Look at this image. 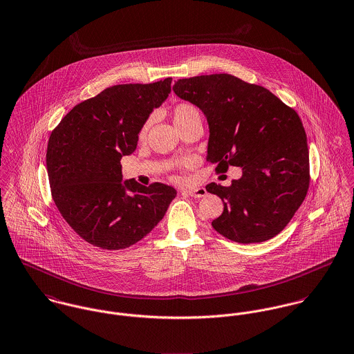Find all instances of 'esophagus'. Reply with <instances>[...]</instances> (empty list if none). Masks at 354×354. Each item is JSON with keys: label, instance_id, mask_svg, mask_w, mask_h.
<instances>
[{"label": "esophagus", "instance_id": "esophagus-1", "mask_svg": "<svg viewBox=\"0 0 354 354\" xmlns=\"http://www.w3.org/2000/svg\"><path fill=\"white\" fill-rule=\"evenodd\" d=\"M185 193H187L189 196H193V198H202V196H206L207 192L205 187H196V189H190V190H186Z\"/></svg>", "mask_w": 354, "mask_h": 354}]
</instances>
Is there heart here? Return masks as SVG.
Returning <instances> with one entry per match:
<instances>
[{
  "mask_svg": "<svg viewBox=\"0 0 354 354\" xmlns=\"http://www.w3.org/2000/svg\"><path fill=\"white\" fill-rule=\"evenodd\" d=\"M192 118H199V111L196 110V106L190 104V103H179L174 107L172 110V120H174V124L176 126V129L183 124L185 122H187L189 119ZM148 129H149V122H147L144 124V127L141 129L140 131V138H144L148 133Z\"/></svg>",
  "mask_w": 354,
  "mask_h": 354,
  "instance_id": "heart-1",
  "label": "heart"
}]
</instances>
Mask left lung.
<instances>
[{
    "instance_id": "8db88e82",
    "label": "left lung",
    "mask_w": 354,
    "mask_h": 354,
    "mask_svg": "<svg viewBox=\"0 0 354 354\" xmlns=\"http://www.w3.org/2000/svg\"><path fill=\"white\" fill-rule=\"evenodd\" d=\"M174 92L207 119V156L217 172L230 165L241 178L206 190L223 199L212 227L236 243L278 235L303 203L310 186L307 136L297 113L269 89L231 75L178 80Z\"/></svg>"
}]
</instances>
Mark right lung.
Instances as JSON below:
<instances>
[{
    "instance_id": "1",
    "label": "right lung",
    "mask_w": 354,
    "mask_h": 354,
    "mask_svg": "<svg viewBox=\"0 0 354 354\" xmlns=\"http://www.w3.org/2000/svg\"><path fill=\"white\" fill-rule=\"evenodd\" d=\"M172 79L120 84L75 106L53 130L46 164L53 199L73 231L103 250L127 248L164 217L176 190L122 182V156L171 92Z\"/></svg>"
}]
</instances>
